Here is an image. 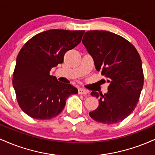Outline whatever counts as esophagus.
Instances as JSON below:
<instances>
[{
	"mask_svg": "<svg viewBox=\"0 0 155 155\" xmlns=\"http://www.w3.org/2000/svg\"><path fill=\"white\" fill-rule=\"evenodd\" d=\"M78 92H79V94L80 95H87V91L86 90H84V89H82V88H79V90H78Z\"/></svg>",
	"mask_w": 155,
	"mask_h": 155,
	"instance_id": "obj_1",
	"label": "esophagus"
}]
</instances>
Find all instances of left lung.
I'll list each match as a JSON object with an SVG mask.
<instances>
[{"label": "left lung", "instance_id": "8db88e82", "mask_svg": "<svg viewBox=\"0 0 155 155\" xmlns=\"http://www.w3.org/2000/svg\"><path fill=\"white\" fill-rule=\"evenodd\" d=\"M82 43L93 58L96 70L109 83L107 93L91 92L99 98V105L90 116L107 124L122 122L134 111L143 86L140 55L128 41L106 31L86 32Z\"/></svg>", "mask_w": 155, "mask_h": 155}]
</instances>
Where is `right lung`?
<instances>
[{
  "instance_id": "1",
  "label": "right lung",
  "mask_w": 155,
  "mask_h": 155,
  "mask_svg": "<svg viewBox=\"0 0 155 155\" xmlns=\"http://www.w3.org/2000/svg\"><path fill=\"white\" fill-rule=\"evenodd\" d=\"M84 31L52 29L34 35L19 51L12 84L17 100L26 114L36 120H49L61 113L68 97L77 94L70 84L49 74L63 63L65 52L81 42Z\"/></svg>"
}]
</instances>
